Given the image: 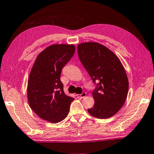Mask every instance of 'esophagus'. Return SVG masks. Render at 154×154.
<instances>
[{
  "label": "esophagus",
  "instance_id": "1",
  "mask_svg": "<svg viewBox=\"0 0 154 154\" xmlns=\"http://www.w3.org/2000/svg\"><path fill=\"white\" fill-rule=\"evenodd\" d=\"M86 95H87L86 92H82L81 94H77L76 96H77V98H84V97L86 96Z\"/></svg>",
  "mask_w": 154,
  "mask_h": 154
}]
</instances>
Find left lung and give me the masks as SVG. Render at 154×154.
<instances>
[{"label":"left lung","mask_w":154,"mask_h":154,"mask_svg":"<svg viewBox=\"0 0 154 154\" xmlns=\"http://www.w3.org/2000/svg\"><path fill=\"white\" fill-rule=\"evenodd\" d=\"M78 53L96 85L92 91L95 104L88 112L100 119L113 116L123 106L128 94V79L121 62L112 51L97 42L79 45Z\"/></svg>","instance_id":"obj_1"}]
</instances>
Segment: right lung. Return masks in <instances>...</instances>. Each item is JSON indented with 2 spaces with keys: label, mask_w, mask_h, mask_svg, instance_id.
<instances>
[{
  "label": "right lung",
  "mask_w": 154,
  "mask_h": 154,
  "mask_svg": "<svg viewBox=\"0 0 154 154\" xmlns=\"http://www.w3.org/2000/svg\"><path fill=\"white\" fill-rule=\"evenodd\" d=\"M74 45H52L36 58L27 85L28 103L42 118L52 123L62 121L69 111L72 97L63 91L60 74L75 53Z\"/></svg>",
  "instance_id": "right-lung-1"
}]
</instances>
